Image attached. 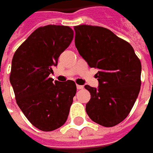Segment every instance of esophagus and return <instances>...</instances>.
I'll return each mask as SVG.
<instances>
[{
  "mask_svg": "<svg viewBox=\"0 0 153 153\" xmlns=\"http://www.w3.org/2000/svg\"><path fill=\"white\" fill-rule=\"evenodd\" d=\"M76 87H77V89H79V90L83 89V86H82V85H79V84H77Z\"/></svg>",
  "mask_w": 153,
  "mask_h": 153,
  "instance_id": "obj_1",
  "label": "esophagus"
}]
</instances>
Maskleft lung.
I'll use <instances>...</instances> for the list:
<instances>
[{
  "instance_id": "obj_1",
  "label": "left lung",
  "mask_w": 153,
  "mask_h": 153,
  "mask_svg": "<svg viewBox=\"0 0 153 153\" xmlns=\"http://www.w3.org/2000/svg\"><path fill=\"white\" fill-rule=\"evenodd\" d=\"M75 47L91 68H97L99 86L85 85L91 98L86 111L93 121L112 127L130 112L141 86V62L128 42L106 28L74 26Z\"/></svg>"
}]
</instances>
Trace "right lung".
Instances as JSON below:
<instances>
[{
  "label": "right lung",
  "mask_w": 153,
  "mask_h": 153,
  "mask_svg": "<svg viewBox=\"0 0 153 153\" xmlns=\"http://www.w3.org/2000/svg\"><path fill=\"white\" fill-rule=\"evenodd\" d=\"M74 31L68 26L37 28L15 52L10 81L16 102L32 125L52 131L65 123L76 93L72 80L49 78L60 55L70 46Z\"/></svg>",
  "instance_id": "add662e5"
}]
</instances>
